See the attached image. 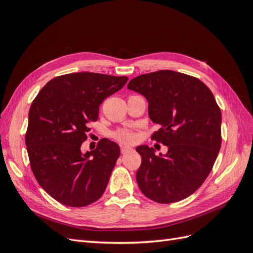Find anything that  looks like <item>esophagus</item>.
Here are the masks:
<instances>
[{"label":"esophagus","mask_w":253,"mask_h":253,"mask_svg":"<svg viewBox=\"0 0 253 253\" xmlns=\"http://www.w3.org/2000/svg\"><path fill=\"white\" fill-rule=\"evenodd\" d=\"M129 151H132V149L129 148V147H126V145H124V147H121V153H122V154H126V152H129Z\"/></svg>","instance_id":"1"}]
</instances>
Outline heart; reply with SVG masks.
I'll return each instance as SVG.
<instances>
[{
    "label": "heart",
    "instance_id": "obj_1",
    "mask_svg": "<svg viewBox=\"0 0 253 253\" xmlns=\"http://www.w3.org/2000/svg\"><path fill=\"white\" fill-rule=\"evenodd\" d=\"M114 138L122 143L133 144L137 141V134L132 129H119L114 133Z\"/></svg>",
    "mask_w": 253,
    "mask_h": 253
}]
</instances>
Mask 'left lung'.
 I'll return each instance as SVG.
<instances>
[{"mask_svg": "<svg viewBox=\"0 0 253 253\" xmlns=\"http://www.w3.org/2000/svg\"><path fill=\"white\" fill-rule=\"evenodd\" d=\"M149 102V116L160 126L151 139L168 147H137L141 166L136 179L141 192L158 204L185 200L210 174L221 144V113L210 88L193 76L173 71L140 75L127 84Z\"/></svg>", "mask_w": 253, "mask_h": 253, "instance_id": "obj_1", "label": "left lung"}]
</instances>
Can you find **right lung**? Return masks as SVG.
<instances>
[{"label": "right lung", "mask_w": 253, "mask_h": 253, "mask_svg": "<svg viewBox=\"0 0 253 253\" xmlns=\"http://www.w3.org/2000/svg\"><path fill=\"white\" fill-rule=\"evenodd\" d=\"M126 76L73 73L51 79L34 99L25 143L39 185L59 203L80 208L98 201L120 155L117 143L103 138L81 153L89 125L105 98L125 86Z\"/></svg>", "instance_id": "1"}]
</instances>
